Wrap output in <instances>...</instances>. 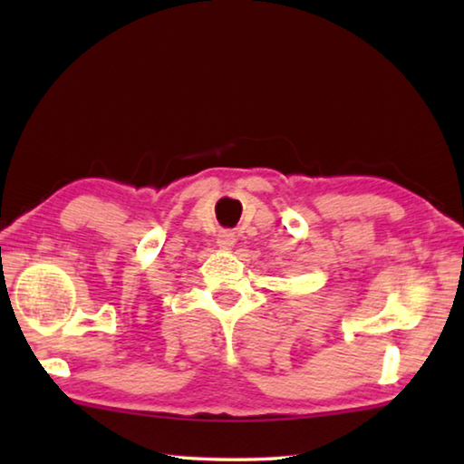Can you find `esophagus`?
Here are the masks:
<instances>
[{
	"label": "esophagus",
	"mask_w": 464,
	"mask_h": 464,
	"mask_svg": "<svg viewBox=\"0 0 464 464\" xmlns=\"http://www.w3.org/2000/svg\"><path fill=\"white\" fill-rule=\"evenodd\" d=\"M217 246L223 247V249H231L235 246V233L229 229H223L218 231L217 235Z\"/></svg>",
	"instance_id": "34e87169"
}]
</instances>
